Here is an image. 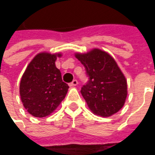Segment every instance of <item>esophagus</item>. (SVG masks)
I'll return each mask as SVG.
<instances>
[{"mask_svg":"<svg viewBox=\"0 0 155 155\" xmlns=\"http://www.w3.org/2000/svg\"><path fill=\"white\" fill-rule=\"evenodd\" d=\"M77 84H78L77 80H74V81H73L72 82H70V84H69V85H70L71 87H74V86H76Z\"/></svg>","mask_w":155,"mask_h":155,"instance_id":"1","label":"esophagus"}]
</instances>
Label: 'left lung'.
Listing matches in <instances>:
<instances>
[{
	"instance_id": "left-lung-1",
	"label": "left lung",
	"mask_w": 155,
	"mask_h": 155,
	"mask_svg": "<svg viewBox=\"0 0 155 155\" xmlns=\"http://www.w3.org/2000/svg\"><path fill=\"white\" fill-rule=\"evenodd\" d=\"M83 64L88 82L81 93L88 107L96 115L109 117L121 109L127 95V80L114 58L100 49L75 54Z\"/></svg>"
}]
</instances>
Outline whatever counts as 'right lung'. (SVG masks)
I'll return each instance as SVG.
<instances>
[{
	"instance_id": "obj_1",
	"label": "right lung",
	"mask_w": 155,
	"mask_h": 155,
	"mask_svg": "<svg viewBox=\"0 0 155 155\" xmlns=\"http://www.w3.org/2000/svg\"><path fill=\"white\" fill-rule=\"evenodd\" d=\"M61 54L40 53L28 65L23 74L19 94L24 108L36 117L50 115L65 98L69 86L63 81L55 66Z\"/></svg>"
}]
</instances>
